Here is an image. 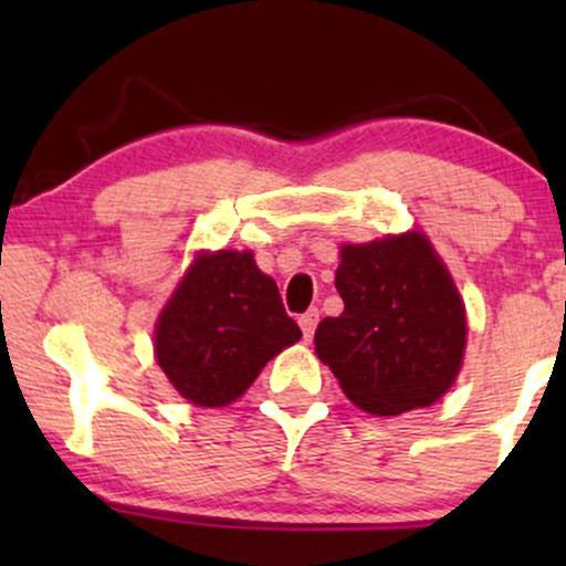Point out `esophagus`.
I'll return each instance as SVG.
<instances>
[{
  "instance_id": "obj_1",
  "label": "esophagus",
  "mask_w": 566,
  "mask_h": 566,
  "mask_svg": "<svg viewBox=\"0 0 566 566\" xmlns=\"http://www.w3.org/2000/svg\"><path fill=\"white\" fill-rule=\"evenodd\" d=\"M297 322H301V329L305 337H314L316 324H319V308H308L305 314H301V319Z\"/></svg>"
}]
</instances>
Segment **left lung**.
Wrapping results in <instances>:
<instances>
[{
  "label": "left lung",
  "instance_id": "1",
  "mask_svg": "<svg viewBox=\"0 0 566 566\" xmlns=\"http://www.w3.org/2000/svg\"><path fill=\"white\" fill-rule=\"evenodd\" d=\"M343 314L316 327V356L356 407L401 415L454 382L465 308L423 233L346 244L335 271Z\"/></svg>",
  "mask_w": 566,
  "mask_h": 566
}]
</instances>
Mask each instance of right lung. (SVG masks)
I'll return each mask as SVG.
<instances>
[{
    "label": "right lung",
    "instance_id": "add662e5",
    "mask_svg": "<svg viewBox=\"0 0 566 566\" xmlns=\"http://www.w3.org/2000/svg\"><path fill=\"white\" fill-rule=\"evenodd\" d=\"M301 335L252 252L220 250L193 261L161 311L154 348L180 396L199 407H223Z\"/></svg>",
    "mask_w": 566,
    "mask_h": 566
}]
</instances>
